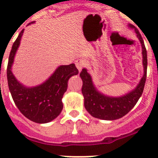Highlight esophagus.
Instances as JSON below:
<instances>
[{
    "mask_svg": "<svg viewBox=\"0 0 158 158\" xmlns=\"http://www.w3.org/2000/svg\"><path fill=\"white\" fill-rule=\"evenodd\" d=\"M85 64H86V62H85V61L82 60V59H77L76 61V68L79 69V71L82 70V69L85 66Z\"/></svg>",
    "mask_w": 158,
    "mask_h": 158,
    "instance_id": "obj_1",
    "label": "esophagus"
}]
</instances>
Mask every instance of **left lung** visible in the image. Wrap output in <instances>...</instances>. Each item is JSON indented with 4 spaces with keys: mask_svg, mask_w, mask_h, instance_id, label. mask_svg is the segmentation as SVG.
Masks as SVG:
<instances>
[{
    "mask_svg": "<svg viewBox=\"0 0 158 158\" xmlns=\"http://www.w3.org/2000/svg\"><path fill=\"white\" fill-rule=\"evenodd\" d=\"M129 26L131 28H135L132 25H129ZM135 32L142 45L144 75L139 85L132 92L121 97H106L100 94L95 89L93 85L91 76L86 69H82L79 74L82 80V93L84 97V106L93 117L104 120H115L120 118L133 108L143 92L147 79V49L144 45L142 36L136 28H135Z\"/></svg>",
    "mask_w": 158,
    "mask_h": 158,
    "instance_id": "obj_1",
    "label": "left lung"
}]
</instances>
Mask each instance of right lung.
<instances>
[{
    "mask_svg": "<svg viewBox=\"0 0 158 158\" xmlns=\"http://www.w3.org/2000/svg\"><path fill=\"white\" fill-rule=\"evenodd\" d=\"M23 31L24 29L13 44L9 54L7 67L8 88L15 104L25 117L36 123H47L61 112V99L67 90L68 81L72 76L77 75L79 70L75 64L61 65L44 83L36 87H25L18 82L11 70Z\"/></svg>",
    "mask_w": 158,
    "mask_h": 158,
    "instance_id": "add662e5",
    "label": "right lung"
}]
</instances>
